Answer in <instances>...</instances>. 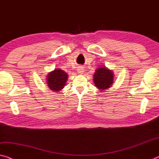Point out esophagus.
Listing matches in <instances>:
<instances>
[{
    "mask_svg": "<svg viewBox=\"0 0 159 159\" xmlns=\"http://www.w3.org/2000/svg\"><path fill=\"white\" fill-rule=\"evenodd\" d=\"M77 71L79 74H83L84 73V68L83 66H79L78 67Z\"/></svg>",
    "mask_w": 159,
    "mask_h": 159,
    "instance_id": "obj_1",
    "label": "esophagus"
}]
</instances>
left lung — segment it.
<instances>
[{
	"mask_svg": "<svg viewBox=\"0 0 159 159\" xmlns=\"http://www.w3.org/2000/svg\"><path fill=\"white\" fill-rule=\"evenodd\" d=\"M93 82L95 87L100 90H105L111 86L114 82V74L112 70L106 66L96 69L93 75Z\"/></svg>",
	"mask_w": 159,
	"mask_h": 159,
	"instance_id": "8db88e82",
	"label": "left lung"
}]
</instances>
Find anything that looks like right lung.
<instances>
[{
	"mask_svg": "<svg viewBox=\"0 0 159 159\" xmlns=\"http://www.w3.org/2000/svg\"><path fill=\"white\" fill-rule=\"evenodd\" d=\"M66 72L60 69H55L47 74V84L49 89L54 92H59L64 89L68 79Z\"/></svg>",
	"mask_w": 159,
	"mask_h": 159,
	"instance_id": "1",
	"label": "right lung"
}]
</instances>
